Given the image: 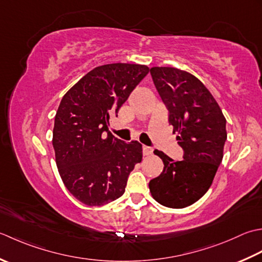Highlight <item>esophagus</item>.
<instances>
[{"label": "esophagus", "instance_id": "esophagus-1", "mask_svg": "<svg viewBox=\"0 0 262 262\" xmlns=\"http://www.w3.org/2000/svg\"><path fill=\"white\" fill-rule=\"evenodd\" d=\"M154 151V149L151 147H148V146H143L142 147V152L145 156H148V155H151Z\"/></svg>", "mask_w": 262, "mask_h": 262}]
</instances>
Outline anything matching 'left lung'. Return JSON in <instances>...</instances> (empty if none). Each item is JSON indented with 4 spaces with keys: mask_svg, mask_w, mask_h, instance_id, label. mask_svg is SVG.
I'll use <instances>...</instances> for the list:
<instances>
[{
    "mask_svg": "<svg viewBox=\"0 0 262 262\" xmlns=\"http://www.w3.org/2000/svg\"><path fill=\"white\" fill-rule=\"evenodd\" d=\"M152 81L168 110V123L178 133L182 161L163 151L162 174L149 182L152 198L169 208H184L204 195L223 159L226 119L209 90L198 78L175 68L150 69Z\"/></svg>",
    "mask_w": 262,
    "mask_h": 262,
    "instance_id": "8db88e82",
    "label": "left lung"
}]
</instances>
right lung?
Masks as SVG:
<instances>
[{
  "label": "right lung",
  "mask_w": 262,
  "mask_h": 262,
  "mask_svg": "<svg viewBox=\"0 0 262 262\" xmlns=\"http://www.w3.org/2000/svg\"><path fill=\"white\" fill-rule=\"evenodd\" d=\"M148 72L140 64H106L88 72L63 96L53 147L64 185L84 205L103 206L120 198L131 170L141 162V143L120 140L108 125Z\"/></svg>",
  "instance_id": "obj_1"
}]
</instances>
